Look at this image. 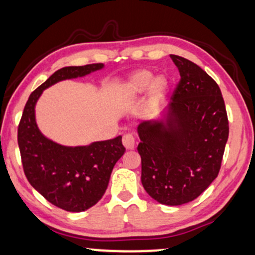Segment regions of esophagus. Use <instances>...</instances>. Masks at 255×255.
<instances>
[{
	"label": "esophagus",
	"instance_id": "34e87169",
	"mask_svg": "<svg viewBox=\"0 0 255 255\" xmlns=\"http://www.w3.org/2000/svg\"><path fill=\"white\" fill-rule=\"evenodd\" d=\"M123 145L128 150H133L135 146V138L132 133H127L123 135Z\"/></svg>",
	"mask_w": 255,
	"mask_h": 255
}]
</instances>
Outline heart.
I'll use <instances>...</instances> for the list:
<instances>
[{"instance_id":"heart-1","label":"heart","mask_w":255,"mask_h":255,"mask_svg":"<svg viewBox=\"0 0 255 255\" xmlns=\"http://www.w3.org/2000/svg\"><path fill=\"white\" fill-rule=\"evenodd\" d=\"M150 88V99L152 102H159L168 90V81L164 76L154 75L148 70H140L132 76L128 82V94L135 97L139 96Z\"/></svg>"}]
</instances>
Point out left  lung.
<instances>
[{"label":"left lung","mask_w":255,"mask_h":255,"mask_svg":"<svg viewBox=\"0 0 255 255\" xmlns=\"http://www.w3.org/2000/svg\"><path fill=\"white\" fill-rule=\"evenodd\" d=\"M180 74L163 121L138 127L141 184L158 203L178 206L216 179L229 138V118L214 79L196 63L170 55Z\"/></svg>","instance_id":"left-lung-1"}]
</instances>
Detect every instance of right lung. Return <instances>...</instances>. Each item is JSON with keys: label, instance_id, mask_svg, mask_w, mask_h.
Returning <instances> with one entry per match:
<instances>
[{"label": "right lung", "instance_id": "obj_1", "mask_svg": "<svg viewBox=\"0 0 255 255\" xmlns=\"http://www.w3.org/2000/svg\"><path fill=\"white\" fill-rule=\"evenodd\" d=\"M103 67L102 63H95L54 72L29 96L18 124V147L26 179L49 203L68 212H83L104 196L115 164L125 152L122 135L88 146H63L38 130L35 105L43 90L50 85L82 77Z\"/></svg>", "mask_w": 255, "mask_h": 255}]
</instances>
